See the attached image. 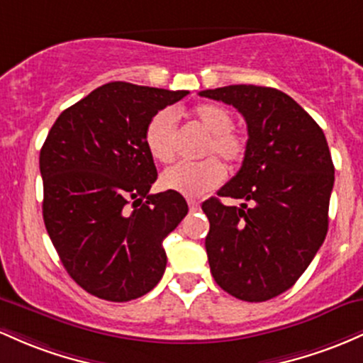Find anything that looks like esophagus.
I'll use <instances>...</instances> for the list:
<instances>
[{"mask_svg": "<svg viewBox=\"0 0 363 363\" xmlns=\"http://www.w3.org/2000/svg\"><path fill=\"white\" fill-rule=\"evenodd\" d=\"M189 207H190V211H192V213H195V211L201 209V203H199L197 201H192V199H189Z\"/></svg>", "mask_w": 363, "mask_h": 363, "instance_id": "esophagus-1", "label": "esophagus"}]
</instances>
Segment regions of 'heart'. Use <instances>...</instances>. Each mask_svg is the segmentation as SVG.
<instances>
[{"instance_id":"heart-1","label":"heart","mask_w":363,"mask_h":363,"mask_svg":"<svg viewBox=\"0 0 363 363\" xmlns=\"http://www.w3.org/2000/svg\"><path fill=\"white\" fill-rule=\"evenodd\" d=\"M194 120L209 135L203 144V156L216 154L228 164H236L245 156V138L233 128V116L219 104H201L194 109ZM145 145L150 156L169 162L177 150V116L171 109H161L145 127ZM225 177L223 164L216 157L199 162H178L161 174V186L185 197H201L216 189Z\"/></svg>"}]
</instances>
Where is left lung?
<instances>
[{
    "instance_id": "left-lung-1",
    "label": "left lung",
    "mask_w": 363,
    "mask_h": 363,
    "mask_svg": "<svg viewBox=\"0 0 363 363\" xmlns=\"http://www.w3.org/2000/svg\"><path fill=\"white\" fill-rule=\"evenodd\" d=\"M242 113L248 140L242 168L202 203L216 283L235 298L266 302L290 290L328 233L335 166L323 128L288 94L259 85L199 92Z\"/></svg>"
}]
</instances>
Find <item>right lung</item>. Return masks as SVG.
Instances as JSON below:
<instances>
[{"label":"right lung","mask_w":363,"mask_h":363,"mask_svg":"<svg viewBox=\"0 0 363 363\" xmlns=\"http://www.w3.org/2000/svg\"><path fill=\"white\" fill-rule=\"evenodd\" d=\"M186 94L104 84L61 113L40 149L48 235L72 279L97 298L130 302L164 274L162 240L189 206L177 192L149 194L157 169L145 127Z\"/></svg>","instance_id":"right-lung-1"}]
</instances>
